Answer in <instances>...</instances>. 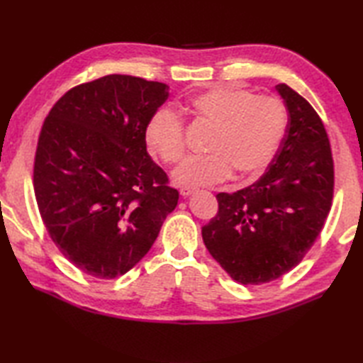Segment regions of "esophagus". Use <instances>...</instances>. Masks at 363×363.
Here are the masks:
<instances>
[{
    "label": "esophagus",
    "instance_id": "esophagus-1",
    "mask_svg": "<svg viewBox=\"0 0 363 363\" xmlns=\"http://www.w3.org/2000/svg\"><path fill=\"white\" fill-rule=\"evenodd\" d=\"M179 194H181V196H182V198H187V196H190L191 194H194V190H191V189H187V187H184V189H181V190H179Z\"/></svg>",
    "mask_w": 363,
    "mask_h": 363
}]
</instances>
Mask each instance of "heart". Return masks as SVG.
Instances as JSON below:
<instances>
[{
    "label": "heart",
    "instance_id": "obj_1",
    "mask_svg": "<svg viewBox=\"0 0 363 363\" xmlns=\"http://www.w3.org/2000/svg\"><path fill=\"white\" fill-rule=\"evenodd\" d=\"M196 117L211 123V154L189 157L173 173L184 187H207L229 179H254L272 164L287 129V109L279 98L251 90L218 86L190 101ZM145 143L164 164H176L186 151L184 123L173 111L160 109L145 128Z\"/></svg>",
    "mask_w": 363,
    "mask_h": 363
}]
</instances>
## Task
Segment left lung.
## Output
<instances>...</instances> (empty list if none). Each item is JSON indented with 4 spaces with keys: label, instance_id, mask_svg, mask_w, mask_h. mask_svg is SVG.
<instances>
[{
    "label": "left lung",
    "instance_id": "1",
    "mask_svg": "<svg viewBox=\"0 0 363 363\" xmlns=\"http://www.w3.org/2000/svg\"><path fill=\"white\" fill-rule=\"evenodd\" d=\"M289 111L285 137L264 176L235 194H218V213L203 240L243 285L274 281L312 248L330 211L334 162L318 113L287 84L276 86Z\"/></svg>",
    "mask_w": 363,
    "mask_h": 363
}]
</instances>
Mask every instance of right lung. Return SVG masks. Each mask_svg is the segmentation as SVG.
Here are the masks:
<instances>
[{
  "label": "right lung",
  "instance_id": "right-lung-1",
  "mask_svg": "<svg viewBox=\"0 0 363 363\" xmlns=\"http://www.w3.org/2000/svg\"><path fill=\"white\" fill-rule=\"evenodd\" d=\"M168 86L109 74L73 87L38 137L34 191L51 240L98 279L123 276L159 235L179 191L146 151L145 128Z\"/></svg>",
  "mask_w": 363,
  "mask_h": 363
}]
</instances>
